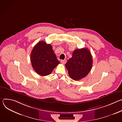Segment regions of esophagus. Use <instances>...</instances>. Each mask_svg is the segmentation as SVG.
<instances>
[{
	"mask_svg": "<svg viewBox=\"0 0 122 122\" xmlns=\"http://www.w3.org/2000/svg\"><path fill=\"white\" fill-rule=\"evenodd\" d=\"M61 63L62 64H65L66 63V60H61Z\"/></svg>",
	"mask_w": 122,
	"mask_h": 122,
	"instance_id": "obj_1",
	"label": "esophagus"
}]
</instances>
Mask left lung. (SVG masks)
I'll return each instance as SVG.
<instances>
[{"instance_id":"1","label":"left lung","mask_w":122,"mask_h":122,"mask_svg":"<svg viewBox=\"0 0 122 122\" xmlns=\"http://www.w3.org/2000/svg\"><path fill=\"white\" fill-rule=\"evenodd\" d=\"M93 59L87 48L76 49L73 52L72 57L69 58L65 66L70 77L75 81L86 77L92 67Z\"/></svg>"}]
</instances>
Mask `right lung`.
I'll list each match as a JSON object with an SVG mask.
<instances>
[{
  "mask_svg": "<svg viewBox=\"0 0 122 122\" xmlns=\"http://www.w3.org/2000/svg\"><path fill=\"white\" fill-rule=\"evenodd\" d=\"M30 60L34 70L42 76L49 75L60 63L51 44L39 42L31 51Z\"/></svg>",
  "mask_w": 122,
  "mask_h": 122,
  "instance_id": "add662e5",
  "label": "right lung"
}]
</instances>
